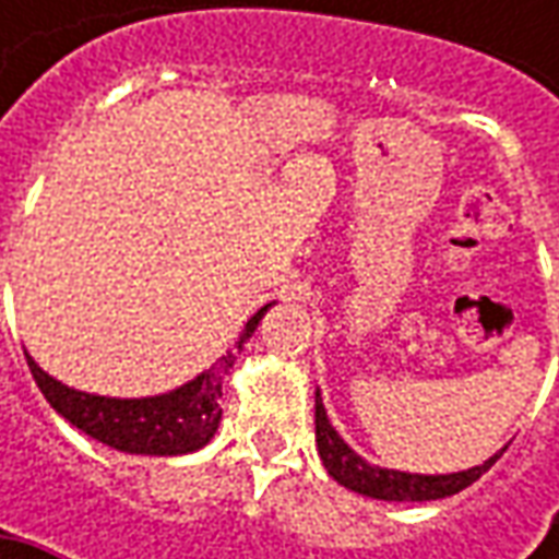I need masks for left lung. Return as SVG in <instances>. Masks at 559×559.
I'll use <instances>...</instances> for the list:
<instances>
[{
  "label": "left lung",
  "mask_w": 559,
  "mask_h": 559,
  "mask_svg": "<svg viewBox=\"0 0 559 559\" xmlns=\"http://www.w3.org/2000/svg\"><path fill=\"white\" fill-rule=\"evenodd\" d=\"M313 423H317V451H320V461L326 466V473L338 485L352 488L364 498H376V501H439V498H451V495L463 491L466 485L476 483L483 473H488L495 461L507 451L504 444L488 461L461 469V473L423 476V473H401V469H385V466L364 461L355 448L335 432V426L326 417L320 389L313 392Z\"/></svg>",
  "instance_id": "8db88e82"
}]
</instances>
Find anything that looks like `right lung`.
<instances>
[{"instance_id":"add662e5","label":"right lung","mask_w":559,"mask_h":559,"mask_svg":"<svg viewBox=\"0 0 559 559\" xmlns=\"http://www.w3.org/2000/svg\"><path fill=\"white\" fill-rule=\"evenodd\" d=\"M267 311L270 305H264L248 320L236 345L224 357H217V364H211L204 373L183 382L180 389L164 392V395H90V392H80V389L58 382L27 352L24 355H27V367H31L33 379L46 401L90 439L102 441L115 451H123V454L180 457V454L199 451L214 439V432L221 426V414H224L217 404L224 395V376L233 370L236 357L246 348V342L254 335L261 317Z\"/></svg>"}]
</instances>
